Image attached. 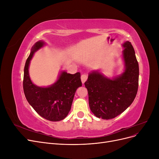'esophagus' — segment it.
I'll list each match as a JSON object with an SVG mask.
<instances>
[{
	"mask_svg": "<svg viewBox=\"0 0 159 159\" xmlns=\"http://www.w3.org/2000/svg\"><path fill=\"white\" fill-rule=\"evenodd\" d=\"M88 79V75L86 74H84L81 75V81H82V84H84L85 81L87 80Z\"/></svg>",
	"mask_w": 159,
	"mask_h": 159,
	"instance_id": "esophagus-1",
	"label": "esophagus"
}]
</instances>
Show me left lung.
Returning <instances> with one entry per match:
<instances>
[{
	"label": "left lung",
	"mask_w": 159,
	"mask_h": 159,
	"mask_svg": "<svg viewBox=\"0 0 159 159\" xmlns=\"http://www.w3.org/2000/svg\"><path fill=\"white\" fill-rule=\"evenodd\" d=\"M125 70L113 80L98 71L89 74L85 82L90 109L96 117L113 119L125 111L134 101L139 87V64L131 42L123 45Z\"/></svg>",
	"instance_id": "obj_1"
}]
</instances>
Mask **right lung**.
<instances>
[{
  "instance_id": "right-lung-1",
  "label": "right lung",
  "mask_w": 159,
  "mask_h": 159,
  "mask_svg": "<svg viewBox=\"0 0 159 159\" xmlns=\"http://www.w3.org/2000/svg\"><path fill=\"white\" fill-rule=\"evenodd\" d=\"M44 44L43 41L37 42L26 60L24 70V93L28 102L42 117L59 121L70 112L76 89L82 85L81 75L80 72L70 74L62 71L57 81L50 87H38L34 84L29 77L28 67L33 54Z\"/></svg>"
}]
</instances>
